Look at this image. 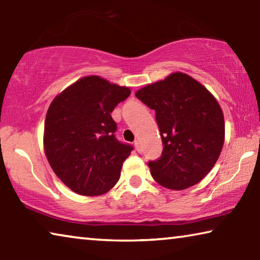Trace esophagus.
<instances>
[{"mask_svg":"<svg viewBox=\"0 0 260 260\" xmlns=\"http://www.w3.org/2000/svg\"><path fill=\"white\" fill-rule=\"evenodd\" d=\"M134 146H135L136 151H138V152H141V150H142V149H141V143H140V141H139V140H135Z\"/></svg>","mask_w":260,"mask_h":260,"instance_id":"obj_1","label":"esophagus"}]
</instances>
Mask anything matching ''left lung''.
<instances>
[{
    "label": "left lung",
    "instance_id": "8db88e82",
    "mask_svg": "<svg viewBox=\"0 0 260 260\" xmlns=\"http://www.w3.org/2000/svg\"><path fill=\"white\" fill-rule=\"evenodd\" d=\"M135 96L156 111L164 144L159 159L148 164L155 181L173 190L199 183L217 162L225 142L218 101L182 72L141 88Z\"/></svg>",
    "mask_w": 260,
    "mask_h": 260
}]
</instances>
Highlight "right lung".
I'll return each mask as SVG.
<instances>
[{
    "label": "right lung",
    "instance_id": "1",
    "mask_svg": "<svg viewBox=\"0 0 260 260\" xmlns=\"http://www.w3.org/2000/svg\"><path fill=\"white\" fill-rule=\"evenodd\" d=\"M129 95L128 87L88 76L49 105L43 133L47 159L60 181L79 195H103L119 180L133 147L116 139L111 112Z\"/></svg>",
    "mask_w": 260,
    "mask_h": 260
}]
</instances>
